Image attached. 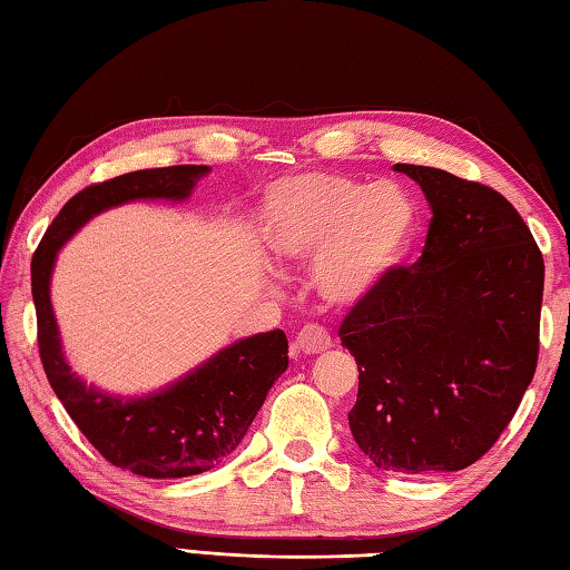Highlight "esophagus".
<instances>
[{
  "label": "esophagus",
  "instance_id": "obj_1",
  "mask_svg": "<svg viewBox=\"0 0 570 570\" xmlns=\"http://www.w3.org/2000/svg\"><path fill=\"white\" fill-rule=\"evenodd\" d=\"M296 347L304 355H318L333 347V337L328 331L321 328V325H306V328L296 335Z\"/></svg>",
  "mask_w": 570,
  "mask_h": 570
}]
</instances>
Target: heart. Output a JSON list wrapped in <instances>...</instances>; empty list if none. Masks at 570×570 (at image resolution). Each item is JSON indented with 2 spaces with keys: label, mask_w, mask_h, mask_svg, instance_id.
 <instances>
[{
  "label": "heart",
  "mask_w": 570,
  "mask_h": 570,
  "mask_svg": "<svg viewBox=\"0 0 570 570\" xmlns=\"http://www.w3.org/2000/svg\"><path fill=\"white\" fill-rule=\"evenodd\" d=\"M259 239L284 269L311 264V284L331 306H355L406 257L419 210L394 180L306 171L262 193Z\"/></svg>",
  "instance_id": "heart-1"
}]
</instances>
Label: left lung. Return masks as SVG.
<instances>
[{
	"instance_id": "8db88e82",
	"label": "left lung",
	"mask_w": 570,
	"mask_h": 570,
	"mask_svg": "<svg viewBox=\"0 0 570 570\" xmlns=\"http://www.w3.org/2000/svg\"><path fill=\"white\" fill-rule=\"evenodd\" d=\"M392 168L426 196L429 235L341 325L360 370L347 421L382 470L453 472L490 451L534 377L543 259L498 190L431 166Z\"/></svg>"
}]
</instances>
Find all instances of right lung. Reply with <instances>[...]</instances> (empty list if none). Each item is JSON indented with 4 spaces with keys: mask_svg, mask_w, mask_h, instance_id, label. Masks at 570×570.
Listing matches in <instances>:
<instances>
[{
    "mask_svg": "<svg viewBox=\"0 0 570 570\" xmlns=\"http://www.w3.org/2000/svg\"><path fill=\"white\" fill-rule=\"evenodd\" d=\"M208 174L210 166L144 168L85 188L56 215L31 262L39 353L48 382L102 458L141 478H188L220 465L286 372V335L269 331L242 337L156 392L110 394L68 365L51 304V278L60 247L95 215L135 200H188Z\"/></svg>",
    "mask_w": 570,
    "mask_h": 570,
    "instance_id": "add662e5",
    "label": "right lung"
}]
</instances>
